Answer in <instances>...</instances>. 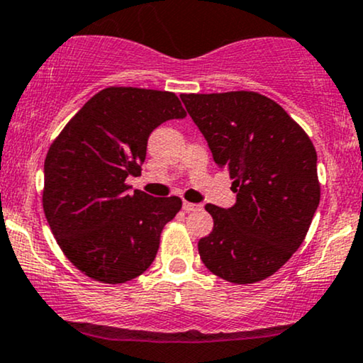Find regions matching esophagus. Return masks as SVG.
Returning <instances> with one entry per match:
<instances>
[{
    "label": "esophagus",
    "mask_w": 363,
    "mask_h": 363,
    "mask_svg": "<svg viewBox=\"0 0 363 363\" xmlns=\"http://www.w3.org/2000/svg\"><path fill=\"white\" fill-rule=\"evenodd\" d=\"M201 208H203V206H201V204L187 203V201H184V203H182V209H184L186 213H191V211H197V209H201Z\"/></svg>",
    "instance_id": "34e87169"
}]
</instances>
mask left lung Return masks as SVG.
<instances>
[{"label":"left lung","instance_id":"obj_1","mask_svg":"<svg viewBox=\"0 0 363 363\" xmlns=\"http://www.w3.org/2000/svg\"><path fill=\"white\" fill-rule=\"evenodd\" d=\"M236 203L208 204L214 228L197 242L206 268L246 284L272 277L303 242L320 203L316 150L272 99L256 91L182 94Z\"/></svg>","mask_w":363,"mask_h":363}]
</instances>
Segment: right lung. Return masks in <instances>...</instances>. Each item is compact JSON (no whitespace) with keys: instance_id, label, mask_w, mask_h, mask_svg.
Here are the masks:
<instances>
[{"instance_id":"add662e5","label":"right lung","mask_w":363,"mask_h":363,"mask_svg":"<svg viewBox=\"0 0 363 363\" xmlns=\"http://www.w3.org/2000/svg\"><path fill=\"white\" fill-rule=\"evenodd\" d=\"M171 91L110 86L67 123L45 159L43 209L55 240L86 277L130 281L155 259L162 228L182 208L176 196L128 194L154 128L184 118Z\"/></svg>"}]
</instances>
